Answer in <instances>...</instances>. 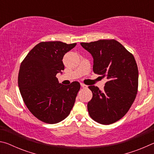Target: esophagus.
<instances>
[{
  "mask_svg": "<svg viewBox=\"0 0 154 154\" xmlns=\"http://www.w3.org/2000/svg\"><path fill=\"white\" fill-rule=\"evenodd\" d=\"M81 86H82V87L83 88H88V85L83 84V83H81Z\"/></svg>",
  "mask_w": 154,
  "mask_h": 154,
  "instance_id": "34e87169",
  "label": "esophagus"
}]
</instances>
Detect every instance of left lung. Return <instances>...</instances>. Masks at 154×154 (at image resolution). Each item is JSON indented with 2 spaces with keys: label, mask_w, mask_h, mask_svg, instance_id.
<instances>
[{
  "label": "left lung",
  "mask_w": 154,
  "mask_h": 154,
  "mask_svg": "<svg viewBox=\"0 0 154 154\" xmlns=\"http://www.w3.org/2000/svg\"><path fill=\"white\" fill-rule=\"evenodd\" d=\"M93 57V71L106 77L104 90L94 85L88 88L92 98L88 103L91 118L98 123L109 125L127 113L136 98L139 71L133 55L115 39L81 43Z\"/></svg>",
  "instance_id": "8db88e82"
}]
</instances>
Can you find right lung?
<instances>
[{
	"mask_svg": "<svg viewBox=\"0 0 154 154\" xmlns=\"http://www.w3.org/2000/svg\"><path fill=\"white\" fill-rule=\"evenodd\" d=\"M77 43L41 42L29 51L20 65L18 85L31 113L47 124H56L69 116L80 89V83H59L56 76L64 71V54Z\"/></svg>",
	"mask_w": 154,
	"mask_h": 154,
	"instance_id": "1",
	"label": "right lung"
}]
</instances>
